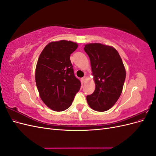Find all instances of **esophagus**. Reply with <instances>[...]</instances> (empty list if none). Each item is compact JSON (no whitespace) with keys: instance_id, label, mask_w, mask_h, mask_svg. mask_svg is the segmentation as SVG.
Masks as SVG:
<instances>
[{"instance_id":"34e87169","label":"esophagus","mask_w":156,"mask_h":156,"mask_svg":"<svg viewBox=\"0 0 156 156\" xmlns=\"http://www.w3.org/2000/svg\"><path fill=\"white\" fill-rule=\"evenodd\" d=\"M87 76H84L81 79H82V81L83 82H85V81H86V79H87Z\"/></svg>"}]
</instances>
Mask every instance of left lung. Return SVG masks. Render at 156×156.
I'll return each mask as SVG.
<instances>
[{
	"mask_svg": "<svg viewBox=\"0 0 156 156\" xmlns=\"http://www.w3.org/2000/svg\"><path fill=\"white\" fill-rule=\"evenodd\" d=\"M95 82V90L87 96L90 107L103 112L114 105L120 98L126 79V69L119 53L113 47L92 43L86 44Z\"/></svg>",
	"mask_w": 156,
	"mask_h": 156,
	"instance_id": "8db88e82",
	"label": "left lung"
}]
</instances>
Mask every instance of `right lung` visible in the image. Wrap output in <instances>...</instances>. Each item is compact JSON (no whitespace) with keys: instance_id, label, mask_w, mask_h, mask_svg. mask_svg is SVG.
<instances>
[{"instance_id":"obj_1","label":"right lung","mask_w":156,"mask_h":156,"mask_svg":"<svg viewBox=\"0 0 156 156\" xmlns=\"http://www.w3.org/2000/svg\"><path fill=\"white\" fill-rule=\"evenodd\" d=\"M77 47V43L71 41H51L37 60L35 71L37 90L41 100L55 111L69 108L81 87L69 58Z\"/></svg>"}]
</instances>
